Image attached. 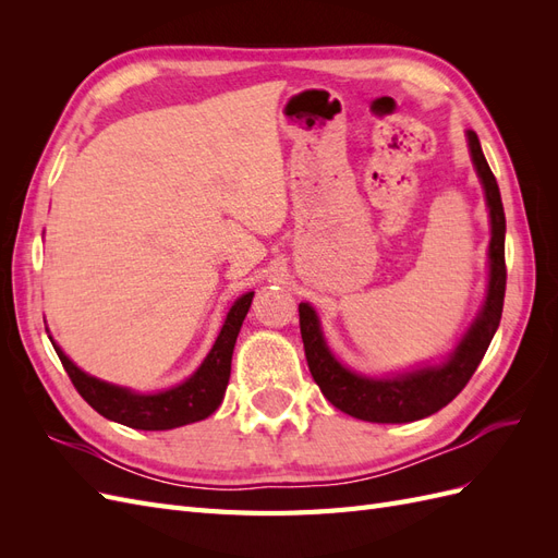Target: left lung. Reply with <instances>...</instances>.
I'll use <instances>...</instances> for the list:
<instances>
[{"label": "left lung", "instance_id": "8db88e82", "mask_svg": "<svg viewBox=\"0 0 558 558\" xmlns=\"http://www.w3.org/2000/svg\"><path fill=\"white\" fill-rule=\"evenodd\" d=\"M468 146L484 185L488 214H492V244H488L492 275H488V293L482 314L445 365L424 367L416 369V373L398 375L391 379H369L356 375L337 363L326 347L324 335H320L318 328V318L307 302H302L298 307L310 373L318 384L320 393L349 416L373 421V424H410V421L442 410L445 404H449L463 391L470 377L475 375L477 365L482 363L498 330L505 281H508V269H505V211L496 177L482 154L477 134L472 130H468Z\"/></svg>", "mask_w": 558, "mask_h": 558}]
</instances>
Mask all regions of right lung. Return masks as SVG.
I'll list each match as a JSON object with an SVG mask.
<instances>
[{"label":"right lung","mask_w":558,"mask_h":558,"mask_svg":"<svg viewBox=\"0 0 558 558\" xmlns=\"http://www.w3.org/2000/svg\"><path fill=\"white\" fill-rule=\"evenodd\" d=\"M251 300L253 293H246L234 302L221 332H218L216 342L209 351V356L197 367V373L191 379H185L183 384L154 396L132 393L128 388L99 381L86 375L64 356L53 340L50 342H53L58 359L64 367V373L70 375L74 388L97 414L137 430H170L185 424H195V421L207 418L218 410L230 379L232 349L234 342H238V335L242 328V320L251 307Z\"/></svg>","instance_id":"add662e5"}]
</instances>
